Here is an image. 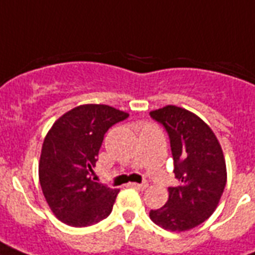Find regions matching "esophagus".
Segmentation results:
<instances>
[{
	"mask_svg": "<svg viewBox=\"0 0 255 255\" xmlns=\"http://www.w3.org/2000/svg\"><path fill=\"white\" fill-rule=\"evenodd\" d=\"M129 186H132V188H135V189L137 190H144L147 189V184H136V182H129Z\"/></svg>",
	"mask_w": 255,
	"mask_h": 255,
	"instance_id": "34e87169",
	"label": "esophagus"
}]
</instances>
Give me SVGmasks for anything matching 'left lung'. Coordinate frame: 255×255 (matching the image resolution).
Wrapping results in <instances>:
<instances>
[{
  "label": "left lung",
  "instance_id": "left-lung-1",
  "mask_svg": "<svg viewBox=\"0 0 255 255\" xmlns=\"http://www.w3.org/2000/svg\"><path fill=\"white\" fill-rule=\"evenodd\" d=\"M149 115L167 129L178 180L168 188L167 204L151 210L149 217L170 232L193 229L213 214L225 189L222 148L209 126L185 108L165 106Z\"/></svg>",
  "mask_w": 255,
  "mask_h": 255
}]
</instances>
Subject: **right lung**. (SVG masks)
<instances>
[{"label": "right lung", "mask_w": 255, "mask_h": 255, "mask_svg": "<svg viewBox=\"0 0 255 255\" xmlns=\"http://www.w3.org/2000/svg\"><path fill=\"white\" fill-rule=\"evenodd\" d=\"M127 112L106 104H83L53 124L42 145L39 182L58 220L83 228L110 216L119 193L91 180L104 135Z\"/></svg>", "instance_id": "1"}]
</instances>
